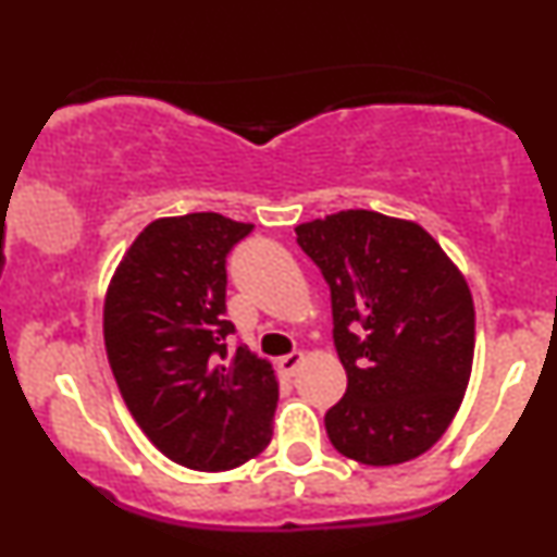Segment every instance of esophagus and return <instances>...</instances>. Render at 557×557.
<instances>
[{"label":"esophagus","mask_w":557,"mask_h":557,"mask_svg":"<svg viewBox=\"0 0 557 557\" xmlns=\"http://www.w3.org/2000/svg\"><path fill=\"white\" fill-rule=\"evenodd\" d=\"M300 363H304V354H300V350H293V354H287L277 361V367L283 374H296V369L300 367Z\"/></svg>","instance_id":"esophagus-1"}]
</instances>
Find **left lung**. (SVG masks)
Masks as SVG:
<instances>
[{
  "instance_id": "obj_1",
  "label": "left lung",
  "mask_w": 557,
  "mask_h": 557,
  "mask_svg": "<svg viewBox=\"0 0 557 557\" xmlns=\"http://www.w3.org/2000/svg\"><path fill=\"white\" fill-rule=\"evenodd\" d=\"M330 287L348 387L330 443L367 466L411 461L443 437L469 385L474 304L461 272L413 222L348 209L296 227Z\"/></svg>"
}]
</instances>
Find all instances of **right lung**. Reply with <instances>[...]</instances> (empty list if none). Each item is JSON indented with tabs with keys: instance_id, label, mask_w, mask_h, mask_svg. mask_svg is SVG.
<instances>
[{
	"instance_id": "right-lung-1",
	"label": "right lung",
	"mask_w": 557,
	"mask_h": 557,
	"mask_svg": "<svg viewBox=\"0 0 557 557\" xmlns=\"http://www.w3.org/2000/svg\"><path fill=\"white\" fill-rule=\"evenodd\" d=\"M253 225L214 212L151 222L104 300V345L125 406L170 461L227 471L272 437L277 380L227 337V253Z\"/></svg>"
}]
</instances>
